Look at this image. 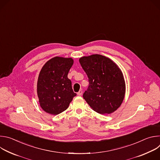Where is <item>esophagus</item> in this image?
Returning a JSON list of instances; mask_svg holds the SVG:
<instances>
[{"label": "esophagus", "instance_id": "esophagus-1", "mask_svg": "<svg viewBox=\"0 0 160 160\" xmlns=\"http://www.w3.org/2000/svg\"><path fill=\"white\" fill-rule=\"evenodd\" d=\"M82 93H83V91L82 90H80L78 91V92H77V95L78 96H81L82 94Z\"/></svg>", "mask_w": 160, "mask_h": 160}]
</instances>
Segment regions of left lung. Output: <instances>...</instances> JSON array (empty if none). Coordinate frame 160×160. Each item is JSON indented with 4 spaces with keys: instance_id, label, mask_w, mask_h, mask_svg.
<instances>
[{
    "instance_id": "obj_1",
    "label": "left lung",
    "mask_w": 160,
    "mask_h": 160,
    "mask_svg": "<svg viewBox=\"0 0 160 160\" xmlns=\"http://www.w3.org/2000/svg\"><path fill=\"white\" fill-rule=\"evenodd\" d=\"M79 62L88 78L83 99L95 111L110 114L121 105L125 83L120 68L110 59L100 55L84 56Z\"/></svg>"
}]
</instances>
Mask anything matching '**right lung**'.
I'll list each match as a JSON object with an SVG mask.
<instances>
[{
    "label": "right lung",
    "instance_id": "1",
    "mask_svg": "<svg viewBox=\"0 0 160 160\" xmlns=\"http://www.w3.org/2000/svg\"><path fill=\"white\" fill-rule=\"evenodd\" d=\"M73 64L72 58L55 57L42 67L37 82V94L40 105L45 112L58 115L68 108L77 96L68 78Z\"/></svg>",
    "mask_w": 160,
    "mask_h": 160
}]
</instances>
